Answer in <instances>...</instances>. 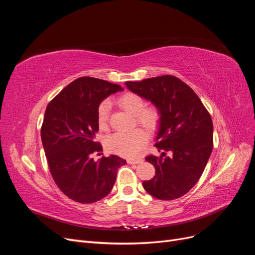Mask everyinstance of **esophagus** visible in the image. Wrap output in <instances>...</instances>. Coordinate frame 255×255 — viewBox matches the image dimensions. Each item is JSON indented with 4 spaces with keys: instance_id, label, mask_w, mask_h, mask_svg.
<instances>
[{
    "instance_id": "obj_1",
    "label": "esophagus",
    "mask_w": 255,
    "mask_h": 255,
    "mask_svg": "<svg viewBox=\"0 0 255 255\" xmlns=\"http://www.w3.org/2000/svg\"><path fill=\"white\" fill-rule=\"evenodd\" d=\"M142 163V158H136V159H128V164L129 165H137Z\"/></svg>"
}]
</instances>
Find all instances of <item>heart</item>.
I'll return each instance as SVG.
<instances>
[{"label":"heart","mask_w":255,"mask_h":255,"mask_svg":"<svg viewBox=\"0 0 255 255\" xmlns=\"http://www.w3.org/2000/svg\"><path fill=\"white\" fill-rule=\"evenodd\" d=\"M118 104L129 115L135 117L136 122L150 132L155 130L159 125V113L155 107H144V101L133 92H128L118 99ZM111 104L104 101L98 109V123L100 128L105 129L109 126V112ZM148 141V134L142 128H135L129 133H116L106 141L107 149L125 157L137 155Z\"/></svg>","instance_id":"1"}]
</instances>
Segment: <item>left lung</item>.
Returning <instances> with one entry per match:
<instances>
[{
	"label": "left lung",
	"instance_id": "left-lung-1",
	"mask_svg": "<svg viewBox=\"0 0 255 255\" xmlns=\"http://www.w3.org/2000/svg\"><path fill=\"white\" fill-rule=\"evenodd\" d=\"M126 86L150 101L160 116L154 145L161 154L145 157L155 167V176L144 181L143 188L159 200L184 196L199 181L212 154L210 114L195 91L172 75L126 82ZM165 150L172 155L165 157Z\"/></svg>",
	"mask_w": 255,
	"mask_h": 255
}]
</instances>
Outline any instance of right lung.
I'll return each instance as SVG.
<instances>
[{
    "mask_svg": "<svg viewBox=\"0 0 255 255\" xmlns=\"http://www.w3.org/2000/svg\"><path fill=\"white\" fill-rule=\"evenodd\" d=\"M122 90L120 85L85 76L69 84L47 107L41 128L45 156L58 188L73 201L94 203L106 197L118 168L127 164L117 155L97 161L91 157L102 151L96 139L99 106Z\"/></svg>",
    "mask_w": 255,
    "mask_h": 255,
    "instance_id": "right-lung-1",
    "label": "right lung"
}]
</instances>
